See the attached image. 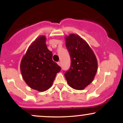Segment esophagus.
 <instances>
[{"label":"esophagus","instance_id":"esophagus-1","mask_svg":"<svg viewBox=\"0 0 123 123\" xmlns=\"http://www.w3.org/2000/svg\"><path fill=\"white\" fill-rule=\"evenodd\" d=\"M58 65L59 66H61V62H58Z\"/></svg>","mask_w":123,"mask_h":123}]
</instances>
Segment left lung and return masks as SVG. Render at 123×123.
<instances>
[{
    "mask_svg": "<svg viewBox=\"0 0 123 123\" xmlns=\"http://www.w3.org/2000/svg\"><path fill=\"white\" fill-rule=\"evenodd\" d=\"M66 47L70 56V67L65 77L72 88L82 90L94 80L98 69L97 60L84 39L76 34L65 37Z\"/></svg>",
    "mask_w": 123,
    "mask_h": 123,
    "instance_id": "1",
    "label": "left lung"
}]
</instances>
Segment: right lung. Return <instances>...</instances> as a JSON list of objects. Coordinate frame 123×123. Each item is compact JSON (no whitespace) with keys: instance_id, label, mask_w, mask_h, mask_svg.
I'll use <instances>...</instances> for the list:
<instances>
[{"instance_id":"add662e5","label":"right lung","mask_w":123,"mask_h":123,"mask_svg":"<svg viewBox=\"0 0 123 123\" xmlns=\"http://www.w3.org/2000/svg\"><path fill=\"white\" fill-rule=\"evenodd\" d=\"M46 39L45 36H40L31 44L20 65L25 83L40 92L51 87L56 74L61 69L52 60L53 53L47 49Z\"/></svg>"}]
</instances>
